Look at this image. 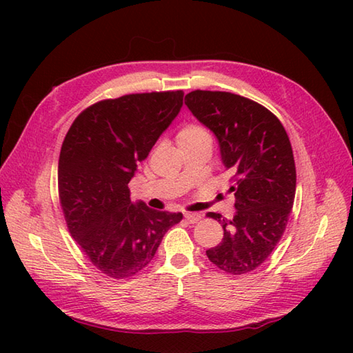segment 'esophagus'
<instances>
[{"label": "esophagus", "mask_w": 353, "mask_h": 353, "mask_svg": "<svg viewBox=\"0 0 353 353\" xmlns=\"http://www.w3.org/2000/svg\"><path fill=\"white\" fill-rule=\"evenodd\" d=\"M185 220L188 223H197L201 220V215L200 214H196V212H186L185 214Z\"/></svg>", "instance_id": "1"}]
</instances>
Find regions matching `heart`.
I'll use <instances>...</instances> for the list:
<instances>
[{"mask_svg":"<svg viewBox=\"0 0 353 353\" xmlns=\"http://www.w3.org/2000/svg\"><path fill=\"white\" fill-rule=\"evenodd\" d=\"M177 142L179 144H185V142H211V134L200 124H188L177 133Z\"/></svg>","mask_w":353,"mask_h":353,"instance_id":"obj_1","label":"heart"}]
</instances>
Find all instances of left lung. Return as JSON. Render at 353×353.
<instances>
[{"label":"left lung","instance_id":"1","mask_svg":"<svg viewBox=\"0 0 353 353\" xmlns=\"http://www.w3.org/2000/svg\"><path fill=\"white\" fill-rule=\"evenodd\" d=\"M185 104L219 139L221 161L235 196L232 220L221 221V243L206 250L209 261L228 274H245L264 262L287 228L296 196V165L290 138L272 112L245 97L192 91Z\"/></svg>","mask_w":353,"mask_h":353}]
</instances>
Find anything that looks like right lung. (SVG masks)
I'll list each match as a JSON object with an SVG mask.
<instances>
[{"label": "right lung", "instance_id": "add662e5", "mask_svg": "<svg viewBox=\"0 0 353 353\" xmlns=\"http://www.w3.org/2000/svg\"><path fill=\"white\" fill-rule=\"evenodd\" d=\"M183 91L129 94L85 109L59 157V199L66 226L92 264L125 279L150 264L182 212L154 211L130 200L138 163L177 117Z\"/></svg>", "mask_w": 353, "mask_h": 353}]
</instances>
